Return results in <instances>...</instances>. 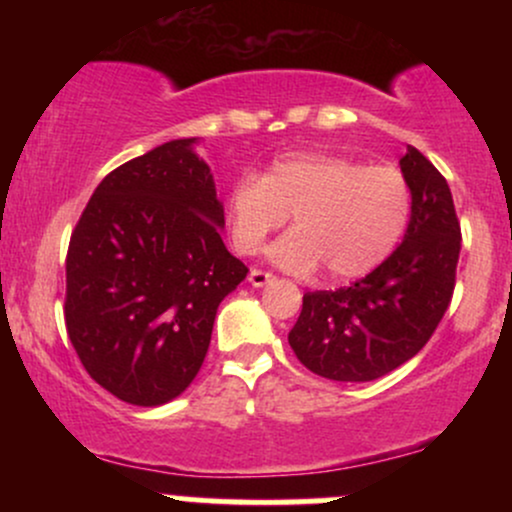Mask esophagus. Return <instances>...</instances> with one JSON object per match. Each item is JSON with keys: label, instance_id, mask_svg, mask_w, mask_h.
Masks as SVG:
<instances>
[{"label": "esophagus", "instance_id": "esophagus-1", "mask_svg": "<svg viewBox=\"0 0 512 512\" xmlns=\"http://www.w3.org/2000/svg\"><path fill=\"white\" fill-rule=\"evenodd\" d=\"M248 281H250L252 286H257V289H260V286H267V284H272V281H274V274H269V272H262V269H252L250 276H248Z\"/></svg>", "mask_w": 512, "mask_h": 512}]
</instances>
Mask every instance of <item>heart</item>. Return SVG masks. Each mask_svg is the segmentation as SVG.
<instances>
[{"instance_id": "obj_1", "label": "heart", "mask_w": 512, "mask_h": 512, "mask_svg": "<svg viewBox=\"0 0 512 512\" xmlns=\"http://www.w3.org/2000/svg\"><path fill=\"white\" fill-rule=\"evenodd\" d=\"M293 214V228L269 257L293 274L325 267L356 279L397 248L411 219V187L395 166H366L325 151H293L260 175H240L226 195L233 245L245 255Z\"/></svg>"}]
</instances>
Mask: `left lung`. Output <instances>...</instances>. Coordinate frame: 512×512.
I'll use <instances>...</instances> for the list:
<instances>
[{"label": "left lung", "mask_w": 512, "mask_h": 512, "mask_svg": "<svg viewBox=\"0 0 512 512\" xmlns=\"http://www.w3.org/2000/svg\"><path fill=\"white\" fill-rule=\"evenodd\" d=\"M399 168L411 187L402 245L356 284L305 293L289 332L293 354L320 378H383L424 349L450 305L462 248L450 187L414 146Z\"/></svg>", "instance_id": "left-lung-1"}]
</instances>
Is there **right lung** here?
<instances>
[{"label":"right lung","instance_id":"add662e5","mask_svg":"<svg viewBox=\"0 0 512 512\" xmlns=\"http://www.w3.org/2000/svg\"><path fill=\"white\" fill-rule=\"evenodd\" d=\"M195 144L173 139L105 175L69 240V339L86 373L137 407L187 390L219 303L248 274L223 245V204Z\"/></svg>","mask_w":512,"mask_h":512}]
</instances>
